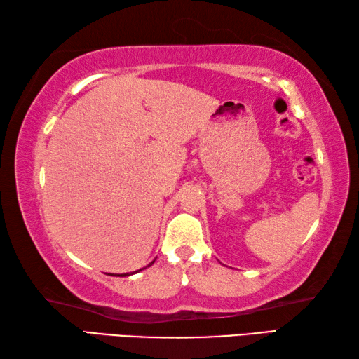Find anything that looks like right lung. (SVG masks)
<instances>
[{
	"mask_svg": "<svg viewBox=\"0 0 359 359\" xmlns=\"http://www.w3.org/2000/svg\"><path fill=\"white\" fill-rule=\"evenodd\" d=\"M153 263H154V260H153V262H151L148 266H151V265H153ZM142 269H144V268H142ZM142 269H138V271H142ZM138 271H135V273H138ZM118 276H121V278H124V276H129V273H128V274H118Z\"/></svg>",
	"mask_w": 359,
	"mask_h": 359,
	"instance_id": "1",
	"label": "right lung"
}]
</instances>
